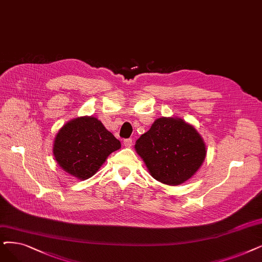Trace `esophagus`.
<instances>
[{"mask_svg": "<svg viewBox=\"0 0 262 262\" xmlns=\"http://www.w3.org/2000/svg\"><path fill=\"white\" fill-rule=\"evenodd\" d=\"M123 145H124V147H128V148L132 147V145H133V141H132V139H127V140H124V141H123Z\"/></svg>", "mask_w": 262, "mask_h": 262, "instance_id": "esophagus-1", "label": "esophagus"}]
</instances>
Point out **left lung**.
<instances>
[{"label":"left lung","instance_id":"obj_1","mask_svg":"<svg viewBox=\"0 0 262 262\" xmlns=\"http://www.w3.org/2000/svg\"><path fill=\"white\" fill-rule=\"evenodd\" d=\"M134 148L154 179L170 186L190 180L206 157L200 133L179 117L156 119L135 142Z\"/></svg>","mask_w":262,"mask_h":262}]
</instances>
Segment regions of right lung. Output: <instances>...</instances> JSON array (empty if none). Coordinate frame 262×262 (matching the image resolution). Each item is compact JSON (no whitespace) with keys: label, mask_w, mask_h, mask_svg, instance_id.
Returning a JSON list of instances; mask_svg holds the SVG:
<instances>
[{"label":"right lung","mask_w":262,"mask_h":262,"mask_svg":"<svg viewBox=\"0 0 262 262\" xmlns=\"http://www.w3.org/2000/svg\"><path fill=\"white\" fill-rule=\"evenodd\" d=\"M120 147V142L98 118L81 116L71 119L58 131L52 152L62 170L85 181Z\"/></svg>","instance_id":"right-lung-1"}]
</instances>
